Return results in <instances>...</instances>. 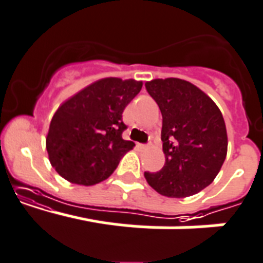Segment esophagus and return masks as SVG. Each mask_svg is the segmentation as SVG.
I'll return each instance as SVG.
<instances>
[{"mask_svg": "<svg viewBox=\"0 0 263 263\" xmlns=\"http://www.w3.org/2000/svg\"><path fill=\"white\" fill-rule=\"evenodd\" d=\"M138 147H139V148H141V149H148V148H149L148 144H142V143H139Z\"/></svg>", "mask_w": 263, "mask_h": 263, "instance_id": "1", "label": "esophagus"}]
</instances>
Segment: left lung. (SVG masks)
I'll return each mask as SVG.
<instances>
[{"instance_id":"left-lung-1","label":"left lung","mask_w":263,"mask_h":263,"mask_svg":"<svg viewBox=\"0 0 263 263\" xmlns=\"http://www.w3.org/2000/svg\"><path fill=\"white\" fill-rule=\"evenodd\" d=\"M146 90L162 115L165 165L144 177L164 196L197 194L214 181L226 159L223 116L205 92L184 80H152Z\"/></svg>"}]
</instances>
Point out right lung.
Wrapping results in <instances>:
<instances>
[{"label": "right lung", "instance_id": "obj_1", "mask_svg": "<svg viewBox=\"0 0 263 263\" xmlns=\"http://www.w3.org/2000/svg\"><path fill=\"white\" fill-rule=\"evenodd\" d=\"M142 82L102 79L64 102L50 122L46 149L50 162L72 183H99L134 147L122 139V112L141 91Z\"/></svg>", "mask_w": 263, "mask_h": 263}]
</instances>
